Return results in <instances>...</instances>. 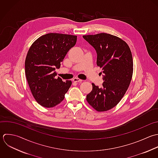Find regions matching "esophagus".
Segmentation results:
<instances>
[{"mask_svg":"<svg viewBox=\"0 0 158 158\" xmlns=\"http://www.w3.org/2000/svg\"><path fill=\"white\" fill-rule=\"evenodd\" d=\"M73 81L74 82H81L82 81V80H81L79 78H77V77H74V78H73Z\"/></svg>","mask_w":158,"mask_h":158,"instance_id":"1","label":"esophagus"}]
</instances>
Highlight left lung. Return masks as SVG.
<instances>
[{
    "instance_id": "left-lung-1",
    "label": "left lung",
    "mask_w": 158,
    "mask_h": 158,
    "mask_svg": "<svg viewBox=\"0 0 158 158\" xmlns=\"http://www.w3.org/2000/svg\"><path fill=\"white\" fill-rule=\"evenodd\" d=\"M83 38L97 52V64L102 68L104 81L101 88L92 84V90L86 100L97 111L110 110L118 104L130 85L133 74L132 52L124 40L110 34L85 35Z\"/></svg>"
}]
</instances>
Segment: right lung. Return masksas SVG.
<instances>
[{"mask_svg": "<svg viewBox=\"0 0 158 158\" xmlns=\"http://www.w3.org/2000/svg\"><path fill=\"white\" fill-rule=\"evenodd\" d=\"M76 41V35L48 33L30 47L25 60V74L34 98L41 106L52 108L64 100L72 82L56 78L55 70L60 68Z\"/></svg>", "mask_w": 158, "mask_h": 158, "instance_id": "obj_1", "label": "right lung"}]
</instances>
